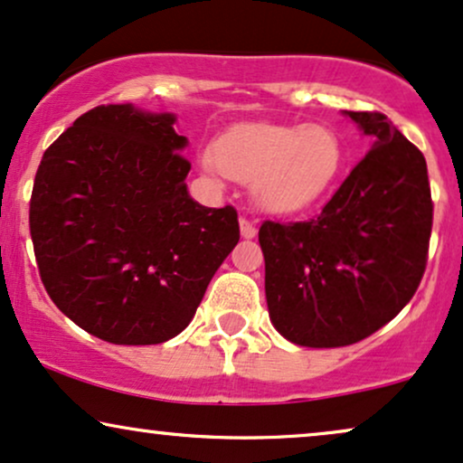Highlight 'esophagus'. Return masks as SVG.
<instances>
[{
    "label": "esophagus",
    "mask_w": 463,
    "mask_h": 463,
    "mask_svg": "<svg viewBox=\"0 0 463 463\" xmlns=\"http://www.w3.org/2000/svg\"><path fill=\"white\" fill-rule=\"evenodd\" d=\"M241 233H242V238H255L258 227H255V222L247 219V216H241Z\"/></svg>",
    "instance_id": "34e87169"
}]
</instances>
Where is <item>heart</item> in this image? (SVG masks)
<instances>
[{
	"mask_svg": "<svg viewBox=\"0 0 463 463\" xmlns=\"http://www.w3.org/2000/svg\"><path fill=\"white\" fill-rule=\"evenodd\" d=\"M199 167L213 178L253 186L270 213H296L316 203L344 167L339 135L324 124H247L199 154Z\"/></svg>",
	"mask_w": 463,
	"mask_h": 463,
	"instance_id": "1",
	"label": "heart"
}]
</instances>
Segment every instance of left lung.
<instances>
[{
	"mask_svg": "<svg viewBox=\"0 0 463 463\" xmlns=\"http://www.w3.org/2000/svg\"><path fill=\"white\" fill-rule=\"evenodd\" d=\"M371 150L316 219L264 221L266 300L285 339L363 341L408 305L427 266L433 202L423 152L380 111H345Z\"/></svg>",
	"mask_w": 463,
	"mask_h": 463,
	"instance_id": "obj_1",
	"label": "left lung"
}]
</instances>
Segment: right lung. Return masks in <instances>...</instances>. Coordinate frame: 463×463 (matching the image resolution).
<instances>
[{"label":"right lung","instance_id":"add662e5","mask_svg":"<svg viewBox=\"0 0 463 463\" xmlns=\"http://www.w3.org/2000/svg\"><path fill=\"white\" fill-rule=\"evenodd\" d=\"M171 113L100 105L47 147L30 199L44 289L90 335L163 344L188 326L241 241L233 205L186 191V137Z\"/></svg>","mask_w":463,"mask_h":463}]
</instances>
